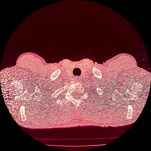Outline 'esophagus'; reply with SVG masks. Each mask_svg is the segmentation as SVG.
<instances>
[{
  "instance_id": "esophagus-1",
  "label": "esophagus",
  "mask_w": 151,
  "mask_h": 151,
  "mask_svg": "<svg viewBox=\"0 0 151 151\" xmlns=\"http://www.w3.org/2000/svg\"><path fill=\"white\" fill-rule=\"evenodd\" d=\"M75 79L77 80V81H79V77H76V78H75Z\"/></svg>"
}]
</instances>
